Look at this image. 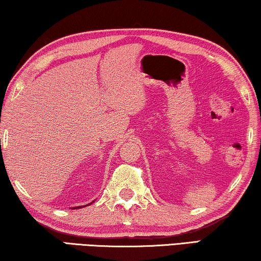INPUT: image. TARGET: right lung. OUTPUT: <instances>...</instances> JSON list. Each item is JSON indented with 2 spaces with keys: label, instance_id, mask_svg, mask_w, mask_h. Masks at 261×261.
Segmentation results:
<instances>
[{
  "label": "right lung",
  "instance_id": "right-lung-1",
  "mask_svg": "<svg viewBox=\"0 0 261 261\" xmlns=\"http://www.w3.org/2000/svg\"><path fill=\"white\" fill-rule=\"evenodd\" d=\"M82 207H83V206H82ZM77 208H78V207H77ZM79 208H81V207H79Z\"/></svg>",
  "mask_w": 261,
  "mask_h": 261
}]
</instances>
